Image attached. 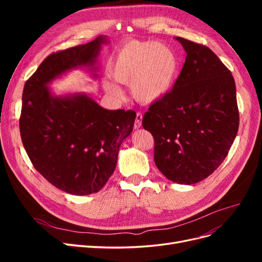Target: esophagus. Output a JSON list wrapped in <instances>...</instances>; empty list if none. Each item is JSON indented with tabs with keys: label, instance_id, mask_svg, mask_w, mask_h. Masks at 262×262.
I'll use <instances>...</instances> for the list:
<instances>
[{
	"label": "esophagus",
	"instance_id": "obj_1",
	"mask_svg": "<svg viewBox=\"0 0 262 262\" xmlns=\"http://www.w3.org/2000/svg\"><path fill=\"white\" fill-rule=\"evenodd\" d=\"M142 114L141 113H138L137 114V117H136V121H134V129H139L141 124H142Z\"/></svg>",
	"mask_w": 262,
	"mask_h": 262
}]
</instances>
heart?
Segmentation results:
<instances>
[{
  "label": "heart",
  "instance_id": "1",
  "mask_svg": "<svg viewBox=\"0 0 262 262\" xmlns=\"http://www.w3.org/2000/svg\"><path fill=\"white\" fill-rule=\"evenodd\" d=\"M178 72V59L169 47L156 42L125 43L110 67L115 81L131 85L132 95L143 104H153L171 90ZM104 89L119 96L120 92L110 82Z\"/></svg>",
  "mask_w": 262,
  "mask_h": 262
}]
</instances>
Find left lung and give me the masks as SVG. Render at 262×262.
I'll list each match as a JSON object with an SVG mask.
<instances>
[{
  "label": "left lung",
  "instance_id": "obj_1",
  "mask_svg": "<svg viewBox=\"0 0 262 262\" xmlns=\"http://www.w3.org/2000/svg\"><path fill=\"white\" fill-rule=\"evenodd\" d=\"M187 53L172 90L153 102L142 125L154 138V162L169 180L193 185L223 163L239 114L234 77L210 48L176 37Z\"/></svg>",
  "mask_w": 262,
  "mask_h": 262
}]
</instances>
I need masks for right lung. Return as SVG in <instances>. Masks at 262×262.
I'll list each match as a JSON object with an SVG mask.
<instances>
[{
  "instance_id": "add662e5",
  "label": "right lung",
  "mask_w": 262,
  "mask_h": 262,
  "mask_svg": "<svg viewBox=\"0 0 262 262\" xmlns=\"http://www.w3.org/2000/svg\"><path fill=\"white\" fill-rule=\"evenodd\" d=\"M106 36L47 57L25 83L19 118L24 147L34 167L58 189L75 195L98 192L117 166L137 114L108 110L84 93L58 96L49 84L69 71L96 74Z\"/></svg>"
}]
</instances>
